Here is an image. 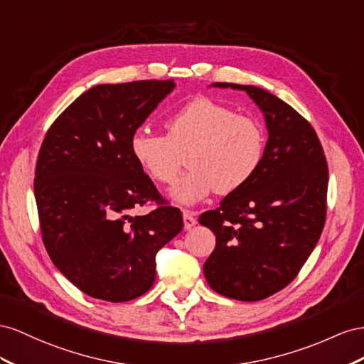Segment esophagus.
Instances as JSON below:
<instances>
[{
	"label": "esophagus",
	"instance_id": "esophagus-1",
	"mask_svg": "<svg viewBox=\"0 0 364 364\" xmlns=\"http://www.w3.org/2000/svg\"><path fill=\"white\" fill-rule=\"evenodd\" d=\"M183 221H184L186 230H191V228L196 224V218L193 216V212L183 210Z\"/></svg>",
	"mask_w": 364,
	"mask_h": 364
}]
</instances>
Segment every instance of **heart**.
<instances>
[{
	"label": "heart",
	"mask_w": 364,
	"mask_h": 364,
	"mask_svg": "<svg viewBox=\"0 0 364 364\" xmlns=\"http://www.w3.org/2000/svg\"><path fill=\"white\" fill-rule=\"evenodd\" d=\"M168 136L139 128L132 132V157L154 181L172 184L183 157L191 169L171 191L172 200L192 205L213 191L228 195L253 178L264 157V131L256 120L209 97H196L166 120Z\"/></svg>",
	"instance_id": "b5f03b06"
}]
</instances>
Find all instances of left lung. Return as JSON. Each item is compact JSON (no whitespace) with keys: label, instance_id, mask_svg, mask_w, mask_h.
<instances>
[{"label":"left lung","instance_id":"left-lung-1","mask_svg":"<svg viewBox=\"0 0 364 364\" xmlns=\"http://www.w3.org/2000/svg\"><path fill=\"white\" fill-rule=\"evenodd\" d=\"M245 91L262 111L268 140L261 164L240 191L200 216L216 245L203 269L213 291L256 302L285 288L313 253L325 225L328 164L313 127L277 96Z\"/></svg>","mask_w":364,"mask_h":364}]
</instances>
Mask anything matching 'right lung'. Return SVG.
Returning a JSON list of instances; mask_svg holds the SVG:
<instances>
[{"mask_svg":"<svg viewBox=\"0 0 364 364\" xmlns=\"http://www.w3.org/2000/svg\"><path fill=\"white\" fill-rule=\"evenodd\" d=\"M173 80L102 84L80 95L51 124L35 172V198L51 262L85 294L128 302L155 282V255L183 230L180 209L161 200L132 157L129 141Z\"/></svg>","mask_w":364,"mask_h":364,"instance_id":"right-lung-1","label":"right lung"}]
</instances>
